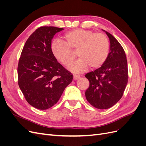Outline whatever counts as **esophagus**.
Returning <instances> with one entry per match:
<instances>
[{
	"instance_id": "1",
	"label": "esophagus",
	"mask_w": 146,
	"mask_h": 146,
	"mask_svg": "<svg viewBox=\"0 0 146 146\" xmlns=\"http://www.w3.org/2000/svg\"><path fill=\"white\" fill-rule=\"evenodd\" d=\"M79 78H80V76H78V75H76V74L74 75L73 78H74V80H78V79Z\"/></svg>"
}]
</instances>
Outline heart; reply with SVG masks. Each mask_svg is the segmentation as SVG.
<instances>
[{
	"instance_id": "obj_1",
	"label": "heart",
	"mask_w": 146,
	"mask_h": 146,
	"mask_svg": "<svg viewBox=\"0 0 146 146\" xmlns=\"http://www.w3.org/2000/svg\"><path fill=\"white\" fill-rule=\"evenodd\" d=\"M70 49L76 50L79 58L69 69L78 73L87 69L98 68L107 60L110 43L106 35L81 29H73L66 33L62 42H54L51 51L55 58L63 65L68 66L72 63L73 55Z\"/></svg>"
}]
</instances>
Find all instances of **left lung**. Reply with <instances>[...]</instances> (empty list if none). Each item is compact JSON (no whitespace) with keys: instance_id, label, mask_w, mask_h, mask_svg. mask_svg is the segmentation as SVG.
I'll return each mask as SVG.
<instances>
[{"instance_id":"8db88e82","label":"left lung","mask_w":146,"mask_h":146,"mask_svg":"<svg viewBox=\"0 0 146 146\" xmlns=\"http://www.w3.org/2000/svg\"><path fill=\"white\" fill-rule=\"evenodd\" d=\"M102 30L110 40L108 57L100 68L85 75L90 82L86 98L91 105L101 110L113 107L121 99L128 82L124 50L112 35Z\"/></svg>"}]
</instances>
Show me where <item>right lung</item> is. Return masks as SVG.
Instances as JSON below:
<instances>
[{
  "label": "right lung",
  "mask_w": 146,
  "mask_h": 146,
  "mask_svg": "<svg viewBox=\"0 0 146 146\" xmlns=\"http://www.w3.org/2000/svg\"><path fill=\"white\" fill-rule=\"evenodd\" d=\"M63 28L41 27L30 35L22 51L17 67L18 85L32 107L47 110L54 106L73 75L53 55L51 43Z\"/></svg>",
  "instance_id": "add662e5"
}]
</instances>
